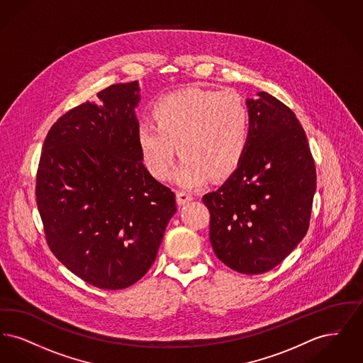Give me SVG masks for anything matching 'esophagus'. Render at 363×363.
Masks as SVG:
<instances>
[{"label": "esophagus", "instance_id": "34e87169", "mask_svg": "<svg viewBox=\"0 0 363 363\" xmlns=\"http://www.w3.org/2000/svg\"><path fill=\"white\" fill-rule=\"evenodd\" d=\"M191 200H193V196L188 193V191H184V190H178L177 191V203L179 206H184V204L189 203Z\"/></svg>", "mask_w": 363, "mask_h": 363}]
</instances>
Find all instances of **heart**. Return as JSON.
I'll list each match as a JSON object with an SVG mask.
<instances>
[{"label": "heart", "instance_id": "heart-1", "mask_svg": "<svg viewBox=\"0 0 363 363\" xmlns=\"http://www.w3.org/2000/svg\"><path fill=\"white\" fill-rule=\"evenodd\" d=\"M155 123L138 128L141 160L154 178L173 173L177 147L184 156L177 181L186 188L230 177L246 155L250 141V111L231 91L185 88L162 96L152 110Z\"/></svg>", "mask_w": 363, "mask_h": 363}]
</instances>
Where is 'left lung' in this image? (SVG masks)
Listing matches in <instances>:
<instances>
[{
	"instance_id": "obj_1",
	"label": "left lung",
	"mask_w": 363,
	"mask_h": 363,
	"mask_svg": "<svg viewBox=\"0 0 363 363\" xmlns=\"http://www.w3.org/2000/svg\"><path fill=\"white\" fill-rule=\"evenodd\" d=\"M247 99L250 141L241 166L203 196L209 241L228 268L259 275L286 259L308 233L315 166L293 110L268 92Z\"/></svg>"
}]
</instances>
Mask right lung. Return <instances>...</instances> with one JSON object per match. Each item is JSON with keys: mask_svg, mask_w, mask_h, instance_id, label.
Segmentation results:
<instances>
[{"mask_svg": "<svg viewBox=\"0 0 363 363\" xmlns=\"http://www.w3.org/2000/svg\"><path fill=\"white\" fill-rule=\"evenodd\" d=\"M52 123L36 173V206L52 255L102 290H122L155 261L175 194L138 150V82L98 92Z\"/></svg>", "mask_w": 363, "mask_h": 363, "instance_id": "add662e5", "label": "right lung"}]
</instances>
